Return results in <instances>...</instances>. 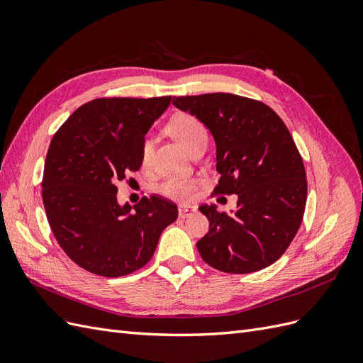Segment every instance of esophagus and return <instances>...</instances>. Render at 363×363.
<instances>
[{
    "mask_svg": "<svg viewBox=\"0 0 363 363\" xmlns=\"http://www.w3.org/2000/svg\"><path fill=\"white\" fill-rule=\"evenodd\" d=\"M195 211H196L195 206L188 204V203H182V204L179 206V216H180V218H188V216H191Z\"/></svg>",
    "mask_w": 363,
    "mask_h": 363,
    "instance_id": "obj_1",
    "label": "esophagus"
}]
</instances>
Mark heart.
Returning <instances> with one entry per match:
<instances>
[{"label":"heart","mask_w":363,"mask_h":363,"mask_svg":"<svg viewBox=\"0 0 363 363\" xmlns=\"http://www.w3.org/2000/svg\"><path fill=\"white\" fill-rule=\"evenodd\" d=\"M168 131L175 140H179L188 150H191L201 140H207V130L204 124L199 118L189 113H179L172 116L168 123ZM151 150L152 142L145 139L144 145H142V162L144 163L150 162ZM194 179H171L162 184L160 191L167 196H171V199H184V196H188L194 191Z\"/></svg>","instance_id":"b5f03b06"}]
</instances>
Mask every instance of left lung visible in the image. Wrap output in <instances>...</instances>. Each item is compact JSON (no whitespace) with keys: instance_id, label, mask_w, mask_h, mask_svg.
Here are the masks:
<instances>
[{"instance_id":"1","label":"left lung","mask_w":363,"mask_h":363,"mask_svg":"<svg viewBox=\"0 0 363 363\" xmlns=\"http://www.w3.org/2000/svg\"><path fill=\"white\" fill-rule=\"evenodd\" d=\"M172 104L199 118L216 145L218 194H236V211L200 206L208 232L203 260L230 274L256 272L280 259L301 225L307 182L303 159L271 107L233 94L179 96Z\"/></svg>"}]
</instances>
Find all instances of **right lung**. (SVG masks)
Masks as SVG:
<instances>
[{"label":"right lung","mask_w":363,"mask_h":363,"mask_svg":"<svg viewBox=\"0 0 363 363\" xmlns=\"http://www.w3.org/2000/svg\"><path fill=\"white\" fill-rule=\"evenodd\" d=\"M171 96L98 98L54 135L43 167L42 200L62 250L83 269L121 277L147 265L162 232L179 216L152 195L119 204L116 183L142 164L145 135Z\"/></svg>","instance_id":"add662e5"}]
</instances>
